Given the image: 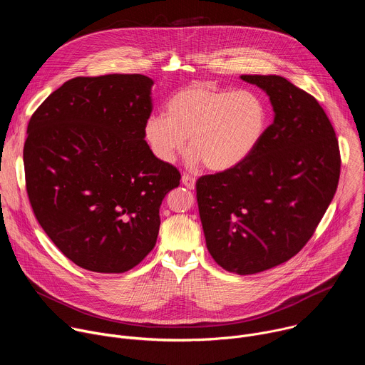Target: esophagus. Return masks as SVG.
I'll return each instance as SVG.
<instances>
[{
    "mask_svg": "<svg viewBox=\"0 0 365 365\" xmlns=\"http://www.w3.org/2000/svg\"><path fill=\"white\" fill-rule=\"evenodd\" d=\"M195 182H196V179H195L193 176H190V175H187V173H183V176H182V183H183L187 189H193V187H195Z\"/></svg>",
    "mask_w": 365,
    "mask_h": 365,
    "instance_id": "obj_1",
    "label": "esophagus"
}]
</instances>
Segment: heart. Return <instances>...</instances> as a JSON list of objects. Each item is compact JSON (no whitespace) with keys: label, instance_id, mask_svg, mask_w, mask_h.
Here are the masks:
<instances>
[{"label":"heart","instance_id":"b5f03b06","mask_svg":"<svg viewBox=\"0 0 365 365\" xmlns=\"http://www.w3.org/2000/svg\"><path fill=\"white\" fill-rule=\"evenodd\" d=\"M267 110L251 91H234L211 82H193L175 92L165 114H153L144 125L155 158L173 163L185 148L187 162L215 172L238 166L263 138Z\"/></svg>","mask_w":365,"mask_h":365}]
</instances>
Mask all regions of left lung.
I'll return each mask as SVG.
<instances>
[{"instance_id":"1","label":"left lung","mask_w":365,"mask_h":365,"mask_svg":"<svg viewBox=\"0 0 365 365\" xmlns=\"http://www.w3.org/2000/svg\"><path fill=\"white\" fill-rule=\"evenodd\" d=\"M270 96L274 121L238 166L196 182L206 247L227 272L254 274L296 255L336 192L341 154L319 102L276 75H242Z\"/></svg>"}]
</instances>
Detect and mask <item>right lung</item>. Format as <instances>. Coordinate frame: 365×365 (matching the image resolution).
Returning <instances> with one entry per match:
<instances>
[{
	"label": "right lung",
	"mask_w": 365,
	"mask_h": 365,
	"mask_svg": "<svg viewBox=\"0 0 365 365\" xmlns=\"http://www.w3.org/2000/svg\"><path fill=\"white\" fill-rule=\"evenodd\" d=\"M153 81L144 75L78 76L31 115L23 150L33 212L76 266L124 273L158 240L163 197L179 170L145 143Z\"/></svg>",
	"instance_id": "right-lung-1"
}]
</instances>
